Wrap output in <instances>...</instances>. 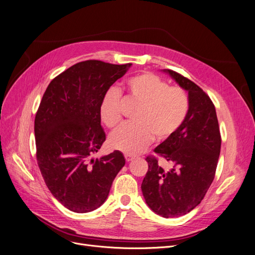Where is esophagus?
<instances>
[{
  "label": "esophagus",
  "mask_w": 255,
  "mask_h": 255,
  "mask_svg": "<svg viewBox=\"0 0 255 255\" xmlns=\"http://www.w3.org/2000/svg\"><path fill=\"white\" fill-rule=\"evenodd\" d=\"M125 157H126V161H127V162H130L132 159H135V155L127 153V154H125Z\"/></svg>",
  "instance_id": "34e87169"
}]
</instances>
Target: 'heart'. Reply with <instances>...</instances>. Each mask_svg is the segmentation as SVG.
<instances>
[{"instance_id":"obj_1","label":"heart","mask_w":255,"mask_h":255,"mask_svg":"<svg viewBox=\"0 0 255 255\" xmlns=\"http://www.w3.org/2000/svg\"><path fill=\"white\" fill-rule=\"evenodd\" d=\"M126 98L138 108L132 112L134 124L121 126L113 131L109 144L116 150L135 154L148 147L155 139L171 138L186 121L190 111V99L184 88L169 86L167 81L151 72L131 77L127 81ZM102 123L114 128L121 120L120 96L108 91L100 107Z\"/></svg>"}]
</instances>
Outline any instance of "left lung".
<instances>
[{
    "mask_svg": "<svg viewBox=\"0 0 255 255\" xmlns=\"http://www.w3.org/2000/svg\"><path fill=\"white\" fill-rule=\"evenodd\" d=\"M164 72L188 91L190 111L175 134L154 148L172 164L170 170L147 156L148 171L141 189L148 207L164 218L184 216L201 202L212 185L221 149L216 109L199 86L171 69Z\"/></svg>",
    "mask_w": 255,
    "mask_h": 255,
    "instance_id": "8db88e82",
    "label": "left lung"
}]
</instances>
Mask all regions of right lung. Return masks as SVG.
<instances>
[{"mask_svg":"<svg viewBox=\"0 0 255 255\" xmlns=\"http://www.w3.org/2000/svg\"><path fill=\"white\" fill-rule=\"evenodd\" d=\"M130 63L87 60L52 80L35 116L36 157L53 196L75 213H88L106 201L126 164L119 150L93 159L106 140L100 107Z\"/></svg>","mask_w":255,"mask_h":255,"instance_id":"add662e5","label":"right lung"}]
</instances>
